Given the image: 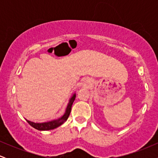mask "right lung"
Segmentation results:
<instances>
[{"label":"right lung","mask_w":158,"mask_h":158,"mask_svg":"<svg viewBox=\"0 0 158 158\" xmlns=\"http://www.w3.org/2000/svg\"><path fill=\"white\" fill-rule=\"evenodd\" d=\"M76 96H77V94L74 93L72 95V97L70 98L68 106H67L66 109H65L64 114L59 118L44 123H34L30 120H27V119H26V120L30 126L33 127L35 129L39 130V131H49V130H52L54 129V128H58L59 126H61L68 119L69 115H70V110H71L72 105H73L74 100H75Z\"/></svg>","instance_id":"obj_1"}]
</instances>
